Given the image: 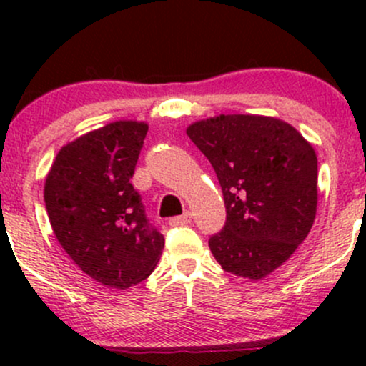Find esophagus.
I'll use <instances>...</instances> for the list:
<instances>
[{"instance_id": "esophagus-1", "label": "esophagus", "mask_w": 366, "mask_h": 366, "mask_svg": "<svg viewBox=\"0 0 366 366\" xmlns=\"http://www.w3.org/2000/svg\"><path fill=\"white\" fill-rule=\"evenodd\" d=\"M191 218H192L191 212H184L182 215H180V217H174V218H170V220H169V224H170L172 227L187 225V224H191Z\"/></svg>"}]
</instances>
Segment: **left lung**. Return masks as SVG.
<instances>
[{"mask_svg": "<svg viewBox=\"0 0 366 366\" xmlns=\"http://www.w3.org/2000/svg\"><path fill=\"white\" fill-rule=\"evenodd\" d=\"M224 192L227 220L209 237L229 274L263 279L291 258L317 215V154L287 122L220 115L189 125Z\"/></svg>", "mask_w": 366, "mask_h": 366, "instance_id": "left-lung-1", "label": "left lung"}]
</instances>
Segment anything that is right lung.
Instances as JSON below:
<instances>
[{
    "label": "right lung",
    "mask_w": 366,
    "mask_h": 366,
    "mask_svg": "<svg viewBox=\"0 0 366 366\" xmlns=\"http://www.w3.org/2000/svg\"><path fill=\"white\" fill-rule=\"evenodd\" d=\"M148 124L120 120L58 151L44 184L53 232L96 282L129 289L148 279L165 239L149 224L130 184Z\"/></svg>",
    "instance_id": "add662e5"
}]
</instances>
